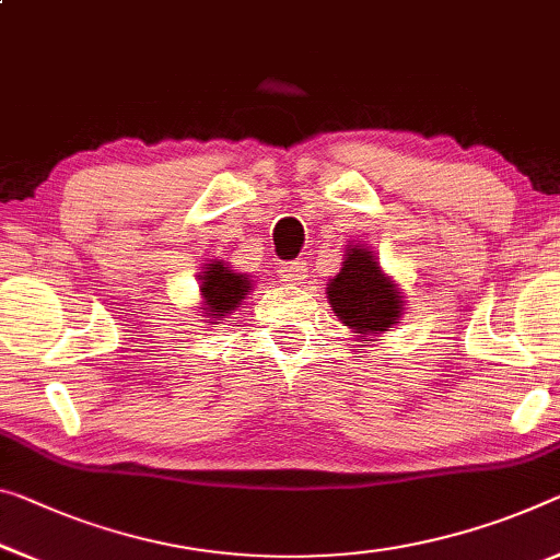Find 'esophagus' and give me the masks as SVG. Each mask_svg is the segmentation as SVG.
I'll list each match as a JSON object with an SVG mask.
<instances>
[{
  "label": "esophagus",
  "mask_w": 560,
  "mask_h": 560,
  "mask_svg": "<svg viewBox=\"0 0 560 560\" xmlns=\"http://www.w3.org/2000/svg\"><path fill=\"white\" fill-rule=\"evenodd\" d=\"M280 275H282V280H285V282H292V285H300V282L307 278V262L305 260L285 262L280 268Z\"/></svg>",
  "instance_id": "34e87169"
}]
</instances>
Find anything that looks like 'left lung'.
<instances>
[{"mask_svg": "<svg viewBox=\"0 0 560 560\" xmlns=\"http://www.w3.org/2000/svg\"><path fill=\"white\" fill-rule=\"evenodd\" d=\"M330 307L342 325L358 338L381 335L402 315V295L390 275H385L377 257L368 247L350 245L340 272L328 285Z\"/></svg>", "mask_w": 560, "mask_h": 560, "instance_id": "left-lung-1", "label": "left lung"}]
</instances>
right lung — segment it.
I'll return each instance as SVG.
<instances>
[{
	"label": "right lung",
	"mask_w": 560,
	"mask_h": 560,
	"mask_svg": "<svg viewBox=\"0 0 560 560\" xmlns=\"http://www.w3.org/2000/svg\"><path fill=\"white\" fill-rule=\"evenodd\" d=\"M200 292H202V313L218 325V320L230 315L232 310L243 305L247 292L253 290L250 275H240L230 270L222 260H212L200 275Z\"/></svg>",
	"instance_id": "add662e5"
}]
</instances>
